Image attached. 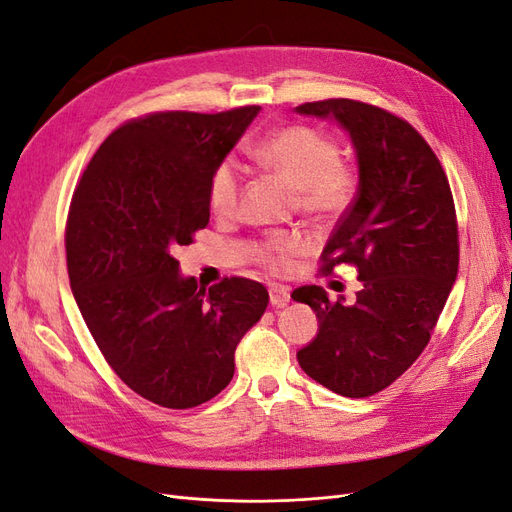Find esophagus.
Here are the masks:
<instances>
[{"label":"esophagus","mask_w":512,"mask_h":512,"mask_svg":"<svg viewBox=\"0 0 512 512\" xmlns=\"http://www.w3.org/2000/svg\"><path fill=\"white\" fill-rule=\"evenodd\" d=\"M269 301L273 307H284L290 301V288L282 284H271L269 286Z\"/></svg>","instance_id":"34e87169"}]
</instances>
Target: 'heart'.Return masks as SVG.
<instances>
[{
	"label": "heart",
	"instance_id": "obj_1",
	"mask_svg": "<svg viewBox=\"0 0 512 512\" xmlns=\"http://www.w3.org/2000/svg\"><path fill=\"white\" fill-rule=\"evenodd\" d=\"M262 168L282 177L297 190L299 207L309 215H333L342 211L354 192L352 168L339 162L337 145L305 126H288L271 132L252 149ZM241 192V170L235 160H222L209 179V205L215 213L235 211ZM303 250L297 235H275L258 245L256 258L269 269H284Z\"/></svg>",
	"mask_w": 512,
	"mask_h": 512
}]
</instances>
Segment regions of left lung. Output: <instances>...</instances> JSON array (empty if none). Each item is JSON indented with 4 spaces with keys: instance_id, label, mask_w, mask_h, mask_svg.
<instances>
[{
    "instance_id": "1",
    "label": "left lung",
    "mask_w": 512,
    "mask_h": 512,
    "mask_svg": "<svg viewBox=\"0 0 512 512\" xmlns=\"http://www.w3.org/2000/svg\"><path fill=\"white\" fill-rule=\"evenodd\" d=\"M335 119L354 149L359 185L322 250L324 271L359 269L356 301L320 286L292 299L314 309L318 333L297 352L305 374L344 397H369L418 359L451 294L459 265L453 194L440 160L408 121L356 100L294 108Z\"/></svg>"
}]
</instances>
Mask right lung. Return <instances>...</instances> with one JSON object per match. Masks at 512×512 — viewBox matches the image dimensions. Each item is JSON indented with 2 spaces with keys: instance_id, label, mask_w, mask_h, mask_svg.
<instances>
[{
  "instance_id": "1",
  "label": "right lung",
  "mask_w": 512,
  "mask_h": 512,
  "mask_svg": "<svg viewBox=\"0 0 512 512\" xmlns=\"http://www.w3.org/2000/svg\"><path fill=\"white\" fill-rule=\"evenodd\" d=\"M260 106L156 113L115 130L74 190L70 288L104 359L134 393L185 410L224 391L235 350L269 303L267 288L226 277L205 292L175 252L209 224V179Z\"/></svg>"
}]
</instances>
